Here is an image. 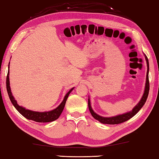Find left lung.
<instances>
[{"label":"left lung","instance_id":"left-lung-1","mask_svg":"<svg viewBox=\"0 0 159 159\" xmlns=\"http://www.w3.org/2000/svg\"><path fill=\"white\" fill-rule=\"evenodd\" d=\"M145 60L147 61V77H146V83H145V87H144V91L143 93V95H142V98L139 102L137 104V105L134 107L133 110L129 112H126L125 114L117 115L116 116H111V117H104L102 116H99L98 114L94 111L92 107H91V103H90V99L88 98V108L90 111V114H92L93 118L95 119L98 120V121L100 122L101 123H103V124H109V125H114V124H119V123H121L126 121L133 117L134 115H135L137 113H138L139 110L141 109L142 107L144 106L145 102L147 101L148 95H149V60H148L147 57L146 55H144Z\"/></svg>","mask_w":159,"mask_h":159}]
</instances>
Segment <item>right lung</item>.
Returning <instances> with one entry per match:
<instances>
[{
    "label": "right lung",
    "instance_id": "obj_1",
    "mask_svg": "<svg viewBox=\"0 0 159 159\" xmlns=\"http://www.w3.org/2000/svg\"><path fill=\"white\" fill-rule=\"evenodd\" d=\"M9 65H10V63H9ZM9 65H8V72H7V75L6 78V88H7V94H8L10 101H11L13 106L15 107V109H17L24 117H25L29 120H34V121L36 122L48 123V122H52V121H54V120H57V118L60 116L61 112L63 111L64 106H65L66 99L68 98L69 94L71 93V91L74 90V88H72L66 94L64 98V99L62 100V102H61L60 105H59L57 108L51 110V111L40 112V111H34L29 109H26L22 106L19 105L17 101L15 100V98L12 95V93L11 92V88H10V86Z\"/></svg>",
    "mask_w": 159,
    "mask_h": 159
}]
</instances>
